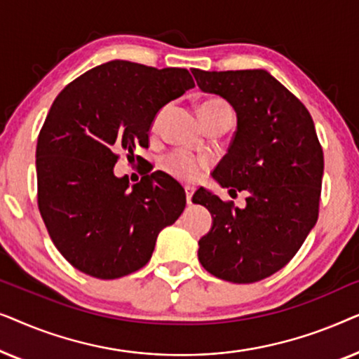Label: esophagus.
<instances>
[{
  "label": "esophagus",
  "instance_id": "34e87169",
  "mask_svg": "<svg viewBox=\"0 0 359 359\" xmlns=\"http://www.w3.org/2000/svg\"><path fill=\"white\" fill-rule=\"evenodd\" d=\"M184 191H186V203H188V204H193L194 188H193V186H186Z\"/></svg>",
  "mask_w": 359,
  "mask_h": 359
}]
</instances>
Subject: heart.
Returning <instances> with one entry per match:
<instances>
[{
	"mask_svg": "<svg viewBox=\"0 0 359 359\" xmlns=\"http://www.w3.org/2000/svg\"><path fill=\"white\" fill-rule=\"evenodd\" d=\"M205 107H229L225 102L219 100H208L201 104V109H205ZM209 160L203 158V156H198L191 151L178 150L170 154L163 160V168L168 171V173L173 176V178L183 181V183H194L198 181L201 176L204 175V171L208 170Z\"/></svg>",
	"mask_w": 359,
	"mask_h": 359,
	"instance_id": "obj_1",
	"label": "heart"
}]
</instances>
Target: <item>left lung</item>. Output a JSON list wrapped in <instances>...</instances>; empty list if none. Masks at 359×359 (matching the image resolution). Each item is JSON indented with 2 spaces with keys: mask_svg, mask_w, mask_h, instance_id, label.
<instances>
[{
  "mask_svg": "<svg viewBox=\"0 0 359 359\" xmlns=\"http://www.w3.org/2000/svg\"><path fill=\"white\" fill-rule=\"evenodd\" d=\"M199 90L224 97L237 114V132L212 178L247 191L243 209L199 188L193 203L212 215L199 240L205 271L248 284L291 262L318 217L323 151L306 106L262 68L191 70Z\"/></svg>",
  "mask_w": 359,
  "mask_h": 359,
  "instance_id": "8db88e82",
  "label": "left lung"
}]
</instances>
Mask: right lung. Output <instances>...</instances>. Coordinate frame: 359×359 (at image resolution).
Returning <instances> with one entry per match:
<instances>
[{"label": "right lung", "instance_id": "right-lung-1", "mask_svg": "<svg viewBox=\"0 0 359 359\" xmlns=\"http://www.w3.org/2000/svg\"><path fill=\"white\" fill-rule=\"evenodd\" d=\"M194 88L186 68L112 60L63 88L36 149L37 203L53 245L81 273L127 276L149 263L156 237L186 205L163 171L130 184L114 176L119 151L149 147L165 104Z\"/></svg>", "mask_w": 359, "mask_h": 359}]
</instances>
